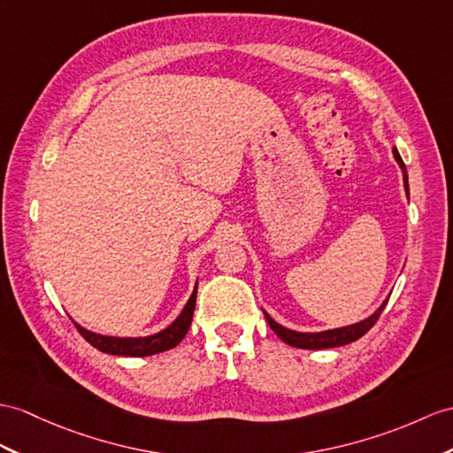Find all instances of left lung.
I'll use <instances>...</instances> for the list:
<instances>
[{
    "instance_id": "8db88e82",
    "label": "left lung",
    "mask_w": 453,
    "mask_h": 453,
    "mask_svg": "<svg viewBox=\"0 0 453 453\" xmlns=\"http://www.w3.org/2000/svg\"><path fill=\"white\" fill-rule=\"evenodd\" d=\"M392 153H394L395 163L400 165L402 174H403V188H405L407 197H410V182H407V169H405V165H403V161L400 157L398 150L392 148ZM386 303H388V297H386V300L380 303V307H379L377 311H374L372 315H369L367 319H363V321H359V323L348 325V326L321 330V333H297V330H292V328H286V326L279 325L267 311H263V315H265V319H267V323L273 328V333L277 334L282 342H286V344H290L294 348H302V349H325V348H338V346L349 344V342L359 340L374 323H377V319L380 317Z\"/></svg>"
}]
</instances>
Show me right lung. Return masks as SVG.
I'll return each mask as SVG.
<instances>
[{"instance_id": "add662e5", "label": "right lung", "mask_w": 453, "mask_h": 453, "mask_svg": "<svg viewBox=\"0 0 453 453\" xmlns=\"http://www.w3.org/2000/svg\"><path fill=\"white\" fill-rule=\"evenodd\" d=\"M196 296H197V280H196L190 300L186 302L180 315L176 317L167 328H163V330H159V333L150 334V336H138V338L105 336V334L92 333V330L81 326L79 323H74V321L73 323L76 328H79V333L84 336V340L90 342L94 348L104 351V354L128 356V357L156 356V354H161V351H167V349L174 348L176 344H180L186 333H188V328L192 325L194 310H196Z\"/></svg>"}]
</instances>
